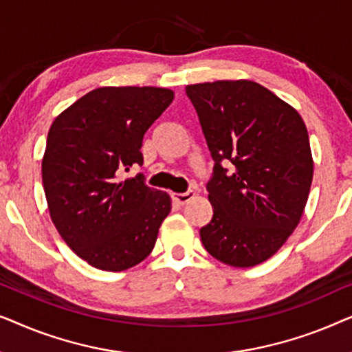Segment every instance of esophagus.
I'll use <instances>...</instances> for the list:
<instances>
[{
    "instance_id": "1",
    "label": "esophagus",
    "mask_w": 352,
    "mask_h": 352,
    "mask_svg": "<svg viewBox=\"0 0 352 352\" xmlns=\"http://www.w3.org/2000/svg\"><path fill=\"white\" fill-rule=\"evenodd\" d=\"M195 197V192L194 190H187V192H182V194H173V199H175L177 204L179 205H186L187 201L192 200Z\"/></svg>"
}]
</instances>
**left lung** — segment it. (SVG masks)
<instances>
[{
  "label": "left lung",
  "instance_id": "obj_1",
  "mask_svg": "<svg viewBox=\"0 0 352 352\" xmlns=\"http://www.w3.org/2000/svg\"><path fill=\"white\" fill-rule=\"evenodd\" d=\"M186 94L214 160L206 184L213 218L200 229L201 243L229 266H256L277 253L305 211L314 173L306 124L254 81L189 85Z\"/></svg>",
  "mask_w": 352,
  "mask_h": 352
}]
</instances>
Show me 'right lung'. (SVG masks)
<instances>
[{
	"mask_svg": "<svg viewBox=\"0 0 352 352\" xmlns=\"http://www.w3.org/2000/svg\"><path fill=\"white\" fill-rule=\"evenodd\" d=\"M171 89L107 86L85 94L51 124L41 163L52 223L81 259L124 271L146 259L171 211L166 192L144 176V134L173 102Z\"/></svg>",
	"mask_w": 352,
	"mask_h": 352,
	"instance_id": "add662e5",
	"label": "right lung"
}]
</instances>
